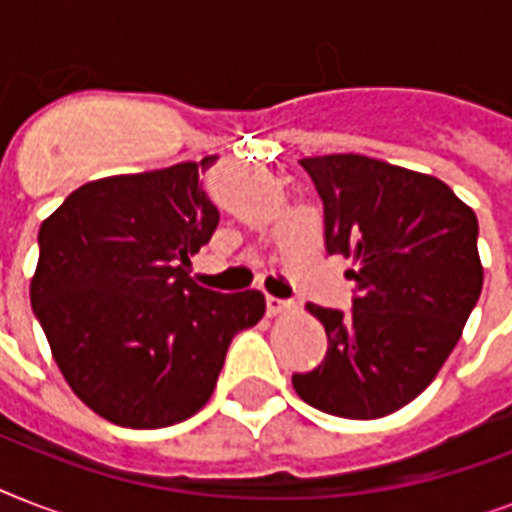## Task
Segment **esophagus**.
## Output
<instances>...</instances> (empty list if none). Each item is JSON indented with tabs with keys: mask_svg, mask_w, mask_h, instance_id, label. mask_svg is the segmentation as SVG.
I'll use <instances>...</instances> for the list:
<instances>
[{
	"mask_svg": "<svg viewBox=\"0 0 512 512\" xmlns=\"http://www.w3.org/2000/svg\"><path fill=\"white\" fill-rule=\"evenodd\" d=\"M289 300H281V297H265V308H268V316H276V313H284L289 308Z\"/></svg>",
	"mask_w": 512,
	"mask_h": 512,
	"instance_id": "esophagus-1",
	"label": "esophagus"
}]
</instances>
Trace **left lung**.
Masks as SVG:
<instances>
[{
    "mask_svg": "<svg viewBox=\"0 0 512 512\" xmlns=\"http://www.w3.org/2000/svg\"><path fill=\"white\" fill-rule=\"evenodd\" d=\"M324 204L329 255L353 260V308L308 303L327 356L292 374L321 412L374 420L428 388L476 308L484 268L476 212L438 177L358 154L303 159Z\"/></svg>",
    "mask_w": 512,
    "mask_h": 512,
    "instance_id": "obj_1",
    "label": "left lung"
}]
</instances>
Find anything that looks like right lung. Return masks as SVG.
Returning a JSON list of instances; mask_svg holds the SVG:
<instances>
[{"label": "right lung", "instance_id": "right-lung-1", "mask_svg": "<svg viewBox=\"0 0 512 512\" xmlns=\"http://www.w3.org/2000/svg\"><path fill=\"white\" fill-rule=\"evenodd\" d=\"M215 159L84 183L39 228L34 316L71 390L122 428L199 412L233 335L263 319L257 289L220 295L188 276L220 223L199 183Z\"/></svg>", "mask_w": 512, "mask_h": 512}]
</instances>
